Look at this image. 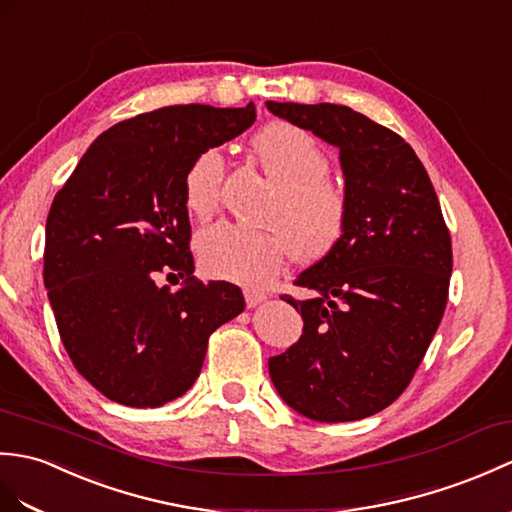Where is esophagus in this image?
<instances>
[{
	"mask_svg": "<svg viewBox=\"0 0 512 512\" xmlns=\"http://www.w3.org/2000/svg\"><path fill=\"white\" fill-rule=\"evenodd\" d=\"M244 299H246V305H248V307H257L259 303H264V301L268 299V294H266V292H259V290H253V288H248V290H244Z\"/></svg>",
	"mask_w": 512,
	"mask_h": 512,
	"instance_id": "1",
	"label": "esophagus"
}]
</instances>
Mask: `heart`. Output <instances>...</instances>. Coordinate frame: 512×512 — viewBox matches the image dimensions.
<instances>
[{"mask_svg":"<svg viewBox=\"0 0 512 512\" xmlns=\"http://www.w3.org/2000/svg\"><path fill=\"white\" fill-rule=\"evenodd\" d=\"M253 152L279 198L272 202L266 222L270 229H248L220 222L196 237L200 268L209 277L244 285H264L275 279L290 245L301 259L327 255L342 237L347 224V196L329 174V157L303 128L272 122L253 137ZM224 157L209 148L189 165L185 178V207L196 220H209L220 205Z\"/></svg>","mask_w":512,"mask_h":512,"instance_id":"b5f03b06","label":"heart"}]
</instances>
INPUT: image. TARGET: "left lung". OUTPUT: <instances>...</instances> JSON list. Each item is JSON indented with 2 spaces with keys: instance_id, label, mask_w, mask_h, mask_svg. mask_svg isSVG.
<instances>
[{
  "instance_id": "8db88e82",
  "label": "left lung",
  "mask_w": 512,
  "mask_h": 512,
  "mask_svg": "<svg viewBox=\"0 0 512 512\" xmlns=\"http://www.w3.org/2000/svg\"><path fill=\"white\" fill-rule=\"evenodd\" d=\"M340 150L347 224L296 277L314 299L288 301L303 336L268 360L281 399L320 423L358 421L408 388L447 305L451 237L417 154L390 128L342 104L266 102Z\"/></svg>"
}]
</instances>
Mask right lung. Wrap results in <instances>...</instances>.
Wrapping results in <instances>:
<instances>
[{"label": "right lung", "mask_w": 512, "mask_h": 512, "mask_svg": "<svg viewBox=\"0 0 512 512\" xmlns=\"http://www.w3.org/2000/svg\"><path fill=\"white\" fill-rule=\"evenodd\" d=\"M255 104H176L93 141L45 224L43 281L76 371L104 397L159 408L194 386L209 336L244 312L242 290L194 277L185 178L242 135ZM159 274L184 285L172 293Z\"/></svg>", "instance_id": "1"}]
</instances>
